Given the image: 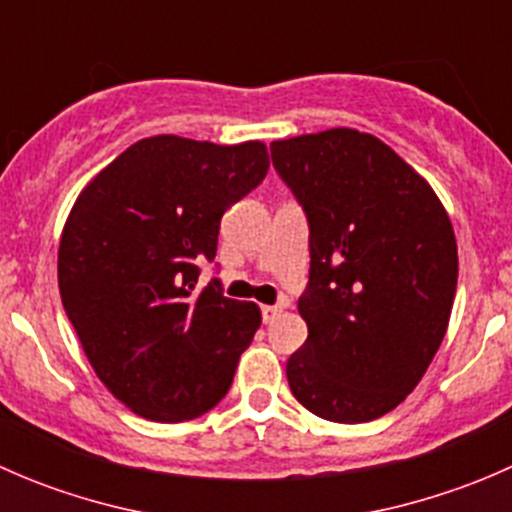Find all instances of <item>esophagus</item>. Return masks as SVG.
Listing matches in <instances>:
<instances>
[{"mask_svg":"<svg viewBox=\"0 0 512 512\" xmlns=\"http://www.w3.org/2000/svg\"><path fill=\"white\" fill-rule=\"evenodd\" d=\"M280 312H282V307H277V304H265V307H262V322L265 324L275 322L277 314Z\"/></svg>","mask_w":512,"mask_h":512,"instance_id":"obj_1","label":"esophagus"}]
</instances>
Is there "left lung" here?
I'll return each mask as SVG.
<instances>
[{
	"label": "left lung",
	"instance_id": "8db88e82",
	"mask_svg": "<svg viewBox=\"0 0 512 512\" xmlns=\"http://www.w3.org/2000/svg\"><path fill=\"white\" fill-rule=\"evenodd\" d=\"M270 153L307 213L312 255L289 389L319 418L374 421L416 389L446 337L453 225L426 178L371 133L329 128Z\"/></svg>",
	"mask_w": 512,
	"mask_h": 512
}]
</instances>
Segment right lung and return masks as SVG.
<instances>
[{"label":"right lung","instance_id":"obj_1","mask_svg":"<svg viewBox=\"0 0 512 512\" xmlns=\"http://www.w3.org/2000/svg\"><path fill=\"white\" fill-rule=\"evenodd\" d=\"M262 141L133 143L76 198L59 242V292L96 376L133 414L190 421L223 401L260 329L255 302L198 289L220 218L262 183Z\"/></svg>","mask_w":512,"mask_h":512}]
</instances>
